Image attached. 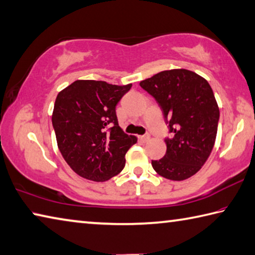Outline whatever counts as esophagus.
<instances>
[{"instance_id": "1", "label": "esophagus", "mask_w": 255, "mask_h": 255, "mask_svg": "<svg viewBox=\"0 0 255 255\" xmlns=\"http://www.w3.org/2000/svg\"><path fill=\"white\" fill-rule=\"evenodd\" d=\"M149 138H150V136H149V135H142V136H139V139H140V140H142V141H147V140H149Z\"/></svg>"}]
</instances>
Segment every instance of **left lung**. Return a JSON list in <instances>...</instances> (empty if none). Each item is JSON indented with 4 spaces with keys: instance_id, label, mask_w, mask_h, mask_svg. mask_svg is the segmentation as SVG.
Returning <instances> with one entry per match:
<instances>
[{
    "instance_id": "left-lung-1",
    "label": "left lung",
    "mask_w": 255,
    "mask_h": 255,
    "mask_svg": "<svg viewBox=\"0 0 255 255\" xmlns=\"http://www.w3.org/2000/svg\"><path fill=\"white\" fill-rule=\"evenodd\" d=\"M139 85L159 105L170 132L166 154L151 160L152 168L167 179L189 178L214 147L220 110L211 86L186 69L161 71Z\"/></svg>"
}]
</instances>
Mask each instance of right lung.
Wrapping results in <instances>:
<instances>
[{
    "label": "right lung",
    "mask_w": 255,
    "mask_h": 255,
    "mask_svg": "<svg viewBox=\"0 0 255 255\" xmlns=\"http://www.w3.org/2000/svg\"><path fill=\"white\" fill-rule=\"evenodd\" d=\"M130 88L77 80L57 96L52 125L59 150L81 177L105 182L124 169L125 155L137 138L119 127L116 106Z\"/></svg>",
    "instance_id": "1"
}]
</instances>
